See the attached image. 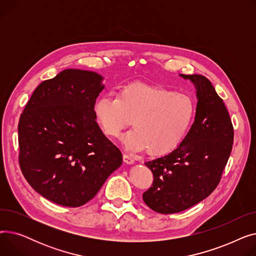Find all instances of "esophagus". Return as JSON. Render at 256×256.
Returning a JSON list of instances; mask_svg holds the SVG:
<instances>
[{
  "label": "esophagus",
  "instance_id": "obj_1",
  "mask_svg": "<svg viewBox=\"0 0 256 256\" xmlns=\"http://www.w3.org/2000/svg\"><path fill=\"white\" fill-rule=\"evenodd\" d=\"M124 163H126V164H128V165L135 163V160H134V158H132L130 156H128V154H124Z\"/></svg>",
  "mask_w": 256,
  "mask_h": 256
}]
</instances>
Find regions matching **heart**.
Segmentation results:
<instances>
[{"label": "heart", "mask_w": 256, "mask_h": 256, "mask_svg": "<svg viewBox=\"0 0 256 256\" xmlns=\"http://www.w3.org/2000/svg\"><path fill=\"white\" fill-rule=\"evenodd\" d=\"M94 115L106 136L118 137L130 124L124 139L130 150L148 148L152 154L169 152L180 143L194 115L190 96L162 86L130 84L117 98L102 96L94 104Z\"/></svg>", "instance_id": "heart-1"}]
</instances>
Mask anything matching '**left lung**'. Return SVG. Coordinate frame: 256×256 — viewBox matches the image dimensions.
I'll return each instance as SVG.
<instances>
[{
  "mask_svg": "<svg viewBox=\"0 0 256 256\" xmlns=\"http://www.w3.org/2000/svg\"><path fill=\"white\" fill-rule=\"evenodd\" d=\"M180 76L195 85L198 102L194 124L180 144L145 163L154 182L143 200L160 214L182 212L210 196L220 182L234 144L230 113L210 80L201 74Z\"/></svg>",
  "mask_w": 256,
  "mask_h": 256,
  "instance_id": "obj_1",
  "label": "left lung"
}]
</instances>
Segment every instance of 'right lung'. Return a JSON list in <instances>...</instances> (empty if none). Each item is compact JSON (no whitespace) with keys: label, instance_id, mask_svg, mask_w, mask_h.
Instances as JSON below:
<instances>
[{"label":"right lung","instance_id":"obj_1","mask_svg":"<svg viewBox=\"0 0 256 256\" xmlns=\"http://www.w3.org/2000/svg\"><path fill=\"white\" fill-rule=\"evenodd\" d=\"M102 80L94 72L65 70L39 84L20 115V170L37 193L57 204H87L122 164L94 115Z\"/></svg>","mask_w":256,"mask_h":256}]
</instances>
